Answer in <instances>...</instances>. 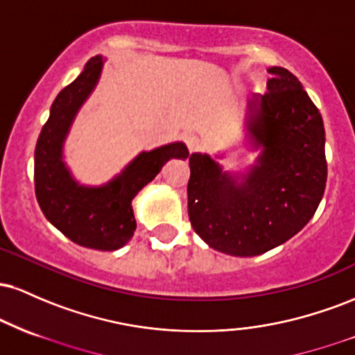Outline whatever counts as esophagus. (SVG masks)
I'll return each instance as SVG.
<instances>
[{"label": "esophagus", "mask_w": 355, "mask_h": 355, "mask_svg": "<svg viewBox=\"0 0 355 355\" xmlns=\"http://www.w3.org/2000/svg\"><path fill=\"white\" fill-rule=\"evenodd\" d=\"M185 144L189 146L190 152H197V150L202 146V140L197 135H191V133H189V135H185Z\"/></svg>", "instance_id": "34e87169"}]
</instances>
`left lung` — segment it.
<instances>
[{"label": "left lung", "instance_id": "1", "mask_svg": "<svg viewBox=\"0 0 355 355\" xmlns=\"http://www.w3.org/2000/svg\"><path fill=\"white\" fill-rule=\"evenodd\" d=\"M268 73V92L247 107V141L260 150L248 172H223L207 153L189 158L190 223L203 242L227 255L266 254L299 234L327 182L319 110L291 71L272 67Z\"/></svg>", "mask_w": 355, "mask_h": 355}]
</instances>
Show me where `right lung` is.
Here are the masks:
<instances>
[{"instance_id":"add662e5","label":"right lung","mask_w":355,"mask_h":355,"mask_svg":"<svg viewBox=\"0 0 355 355\" xmlns=\"http://www.w3.org/2000/svg\"><path fill=\"white\" fill-rule=\"evenodd\" d=\"M103 58L85 64L78 78L53 101L35 150V191L40 209L64 237L95 250H118L137 229L132 200L157 177L170 158H187L189 148L175 141L137 155L123 172L100 187L81 185L63 162V145L73 120L98 83Z\"/></svg>"}]
</instances>
